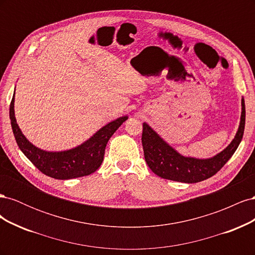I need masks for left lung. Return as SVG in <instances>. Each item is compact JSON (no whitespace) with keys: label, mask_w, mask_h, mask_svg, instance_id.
Returning a JSON list of instances; mask_svg holds the SVG:
<instances>
[{"label":"left lung","mask_w":255,"mask_h":255,"mask_svg":"<svg viewBox=\"0 0 255 255\" xmlns=\"http://www.w3.org/2000/svg\"><path fill=\"white\" fill-rule=\"evenodd\" d=\"M246 122L245 100L242 99L241 121L234 139L226 149L210 158L184 156L166 142L148 123L142 125V148L144 159L151 170L166 180L182 183H198L217 173L232 157L241 143Z\"/></svg>","instance_id":"1"}]
</instances>
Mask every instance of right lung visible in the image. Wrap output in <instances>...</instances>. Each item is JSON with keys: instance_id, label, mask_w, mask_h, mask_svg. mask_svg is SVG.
I'll return each mask as SVG.
<instances>
[{"instance_id": "obj_1", "label": "right lung", "mask_w": 255, "mask_h": 255, "mask_svg": "<svg viewBox=\"0 0 255 255\" xmlns=\"http://www.w3.org/2000/svg\"><path fill=\"white\" fill-rule=\"evenodd\" d=\"M9 118L16 141L23 154L45 175L56 180H70L89 175L101 166L105 146L128 116L107 123L86 141L65 151H45L29 142L20 129L14 116V94L9 107Z\"/></svg>"}]
</instances>
